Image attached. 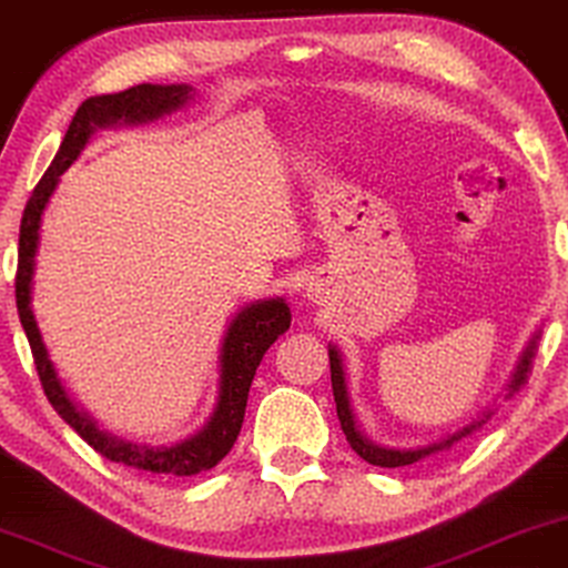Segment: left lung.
I'll return each instance as SVG.
<instances>
[{
  "label": "left lung",
  "mask_w": 568,
  "mask_h": 568,
  "mask_svg": "<svg viewBox=\"0 0 568 568\" xmlns=\"http://www.w3.org/2000/svg\"><path fill=\"white\" fill-rule=\"evenodd\" d=\"M538 337L540 335H532L530 345H527L525 351H521L517 368H514V374H511V382L506 384V397H511L514 392H519L527 384V376H530V372H532V358H535V347H538ZM329 372H332V395H335V403H337V418H339V426H343V434L347 438V444H351L355 455L363 457L368 465H376V467L413 465V463H418V459H423V457L449 449L452 444H457L459 438L470 436L473 430H478L483 423H486L490 415H494V410H486V413H483V418L473 420L470 426L459 428L457 434L442 438V442H436V444H428V447H420V449H387V447H379V444H374L372 438L363 436V430L358 428V420H355V415H353L351 395H347L343 355H339V351H337L335 345H329Z\"/></svg>",
  "instance_id": "8db88e82"
}]
</instances>
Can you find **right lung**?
I'll list each match as a JSON object with an SVG mask.
<instances>
[{"instance_id":"add662e5","label":"right lung","mask_w":568,"mask_h":568,"mask_svg":"<svg viewBox=\"0 0 568 568\" xmlns=\"http://www.w3.org/2000/svg\"><path fill=\"white\" fill-rule=\"evenodd\" d=\"M192 85H150V82H145V85H134L130 90H121V93L93 95L82 101L78 113L72 116L62 145H59V153L43 173V179L38 181L26 205V213H22L18 277H14L20 324L28 335L30 351H33L38 379H41L43 392H47L54 410L85 438L98 455L111 459V463L138 467V470L145 473L179 475V478L210 470L231 452L233 442L239 438L241 423H244L248 387H252L256 366H260L267 347L291 327L288 304L283 298H270L254 301V304L241 308L231 320L229 329H225L221 355H217L221 358V387H217V403L210 420L202 426V430L173 444V447H145V444H132L105 434L85 410H80L72 403L64 384L59 382L54 363H51L47 345L41 339V329L36 324L33 308H30V291H33L36 252L38 239H41V215L49 205L51 194H54L59 176L78 161L93 132L101 130V126L145 124V121L161 119L192 101Z\"/></svg>"}]
</instances>
